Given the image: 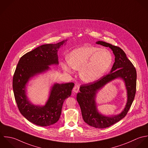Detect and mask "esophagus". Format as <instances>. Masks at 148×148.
I'll return each mask as SVG.
<instances>
[{"mask_svg":"<svg viewBox=\"0 0 148 148\" xmlns=\"http://www.w3.org/2000/svg\"><path fill=\"white\" fill-rule=\"evenodd\" d=\"M79 85H75V86L74 87V88H73V91L74 92H78V91H79Z\"/></svg>","mask_w":148,"mask_h":148,"instance_id":"esophagus-1","label":"esophagus"}]
</instances>
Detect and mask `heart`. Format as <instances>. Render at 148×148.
Masks as SVG:
<instances>
[{"mask_svg": "<svg viewBox=\"0 0 148 148\" xmlns=\"http://www.w3.org/2000/svg\"><path fill=\"white\" fill-rule=\"evenodd\" d=\"M113 62L111 52L106 49L86 46L73 50L67 56V60L60 63L62 69L73 73L79 69L81 79L92 83L100 79L109 69Z\"/></svg>", "mask_w": 148, "mask_h": 148, "instance_id": "heart-1", "label": "heart"}]
</instances>
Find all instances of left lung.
I'll return each instance as SVG.
<instances>
[{"label": "left lung", "mask_w": 148, "mask_h": 148, "mask_svg": "<svg viewBox=\"0 0 148 148\" xmlns=\"http://www.w3.org/2000/svg\"><path fill=\"white\" fill-rule=\"evenodd\" d=\"M96 43L109 47L115 56V62L109 74L93 83L81 85L80 92L77 95V100L84 121L91 126L103 129L116 123L127 114L136 94L137 73L133 64L121 48L100 40ZM116 79H121L124 82L127 92V102L121 114L111 116H105L99 112L97 109L95 101L96 94L106 84Z\"/></svg>", "instance_id": "1"}]
</instances>
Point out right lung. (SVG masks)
<instances>
[{"label":"right lung","mask_w":148,"mask_h":148,"mask_svg":"<svg viewBox=\"0 0 148 148\" xmlns=\"http://www.w3.org/2000/svg\"><path fill=\"white\" fill-rule=\"evenodd\" d=\"M67 40L43 45L26 53L19 59L15 71L12 88L17 106L21 113L36 125L47 126L56 123L60 118L64 101L71 94L73 82L54 84L43 106L32 104L26 94L31 78L50 70V66L59 64L58 51Z\"/></svg>","instance_id":"add662e5"}]
</instances>
